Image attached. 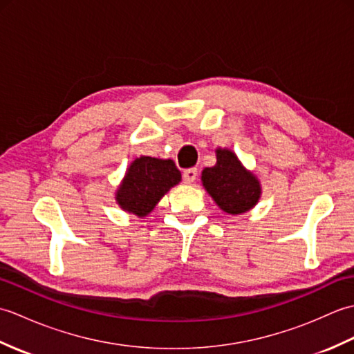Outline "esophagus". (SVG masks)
I'll return each instance as SVG.
<instances>
[{"label":"esophagus","mask_w":354,"mask_h":354,"mask_svg":"<svg viewBox=\"0 0 354 354\" xmlns=\"http://www.w3.org/2000/svg\"><path fill=\"white\" fill-rule=\"evenodd\" d=\"M196 178H198V169H187L183 173V179H184L185 184L194 183V181H196Z\"/></svg>","instance_id":"1"}]
</instances>
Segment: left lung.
<instances>
[{"label":"left lung","mask_w":354,"mask_h":354,"mask_svg":"<svg viewBox=\"0 0 354 354\" xmlns=\"http://www.w3.org/2000/svg\"><path fill=\"white\" fill-rule=\"evenodd\" d=\"M202 185L216 205L231 216L250 212L261 198V184L254 171L248 170L231 149H216V164L205 167Z\"/></svg>","instance_id":"left-lung-1"}]
</instances>
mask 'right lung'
Returning <instances> with one entry per match:
<instances>
[{"instance_id": "1", "label": "right lung", "mask_w": 354, "mask_h": 354, "mask_svg": "<svg viewBox=\"0 0 354 354\" xmlns=\"http://www.w3.org/2000/svg\"><path fill=\"white\" fill-rule=\"evenodd\" d=\"M181 183V171L171 160L140 156L126 169L115 190V201L123 212L146 217L171 187Z\"/></svg>"}]
</instances>
